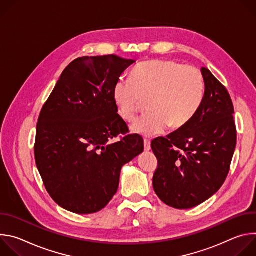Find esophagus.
<instances>
[{
    "label": "esophagus",
    "instance_id": "obj_1",
    "mask_svg": "<svg viewBox=\"0 0 256 256\" xmlns=\"http://www.w3.org/2000/svg\"><path fill=\"white\" fill-rule=\"evenodd\" d=\"M144 151L149 152L151 150V142L149 140H144Z\"/></svg>",
    "mask_w": 256,
    "mask_h": 256
}]
</instances>
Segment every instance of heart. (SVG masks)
Returning <instances> with one entry per match:
<instances>
[{"label": "heart", "mask_w": 256, "mask_h": 256, "mask_svg": "<svg viewBox=\"0 0 256 256\" xmlns=\"http://www.w3.org/2000/svg\"><path fill=\"white\" fill-rule=\"evenodd\" d=\"M204 97L200 72L174 60H155L138 64L130 78H120L114 87L118 114L134 120L144 100L149 114L138 118L132 130L146 138L163 134L169 126H186L198 114Z\"/></svg>", "instance_id": "b5f03b06"}]
</instances>
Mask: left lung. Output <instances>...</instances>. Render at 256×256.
<instances>
[{
	"label": "left lung",
	"instance_id": "1",
	"mask_svg": "<svg viewBox=\"0 0 256 256\" xmlns=\"http://www.w3.org/2000/svg\"><path fill=\"white\" fill-rule=\"evenodd\" d=\"M204 97L194 118L151 147L158 159L153 188L167 206H196L223 186L236 148L234 107L227 89L202 68Z\"/></svg>",
	"mask_w": 256,
	"mask_h": 256
}]
</instances>
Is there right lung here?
<instances>
[{"mask_svg": "<svg viewBox=\"0 0 256 256\" xmlns=\"http://www.w3.org/2000/svg\"><path fill=\"white\" fill-rule=\"evenodd\" d=\"M136 60L110 54L83 56L62 72L40 114L35 162L52 198L75 214H93L116 194L122 166L144 151V140L128 134L114 87Z\"/></svg>", "mask_w": 256, "mask_h": 256, "instance_id": "obj_1", "label": "right lung"}]
</instances>
